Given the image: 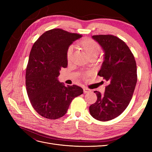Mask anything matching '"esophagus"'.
Instances as JSON below:
<instances>
[{
	"mask_svg": "<svg viewBox=\"0 0 152 152\" xmlns=\"http://www.w3.org/2000/svg\"><path fill=\"white\" fill-rule=\"evenodd\" d=\"M84 92L85 93H89V92H91V90L90 89H89V88H87V87H84Z\"/></svg>",
	"mask_w": 152,
	"mask_h": 152,
	"instance_id": "esophagus-1",
	"label": "esophagus"
}]
</instances>
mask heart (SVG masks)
Segmentation results:
<instances>
[{
  "label": "heart",
  "instance_id": "b5f03b06",
  "mask_svg": "<svg viewBox=\"0 0 152 152\" xmlns=\"http://www.w3.org/2000/svg\"><path fill=\"white\" fill-rule=\"evenodd\" d=\"M81 45L89 57L94 56V55H98V54L99 53L100 50V47L99 44L96 42L95 40L93 39H84L81 42ZM73 50V45H70V46L68 48L67 52H66L67 60L69 61L71 59ZM89 74V72L84 73L83 76L86 77Z\"/></svg>",
  "mask_w": 152,
  "mask_h": 152
}]
</instances>
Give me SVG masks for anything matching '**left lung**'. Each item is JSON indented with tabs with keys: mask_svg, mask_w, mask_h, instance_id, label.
Masks as SVG:
<instances>
[{
	"mask_svg": "<svg viewBox=\"0 0 152 152\" xmlns=\"http://www.w3.org/2000/svg\"><path fill=\"white\" fill-rule=\"evenodd\" d=\"M92 38L104 53L98 75L108 85L103 94L94 91L98 99L89 107V112L96 120L108 121L120 115L131 102L137 82L136 63L130 49L117 37L98 35Z\"/></svg>",
	"mask_w": 152,
	"mask_h": 152,
	"instance_id": "left-lung-1",
	"label": "left lung"
}]
</instances>
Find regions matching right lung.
Segmentation results:
<instances>
[{
    "label": "right lung",
    "instance_id": "right-lung-1",
    "mask_svg": "<svg viewBox=\"0 0 152 152\" xmlns=\"http://www.w3.org/2000/svg\"><path fill=\"white\" fill-rule=\"evenodd\" d=\"M81 37L54 28L45 31L32 46L26 70V91L32 107L44 118L62 117L73 99L83 93L80 87H66L58 80L61 68L68 65V48Z\"/></svg>",
    "mask_w": 152,
    "mask_h": 152
}]
</instances>
